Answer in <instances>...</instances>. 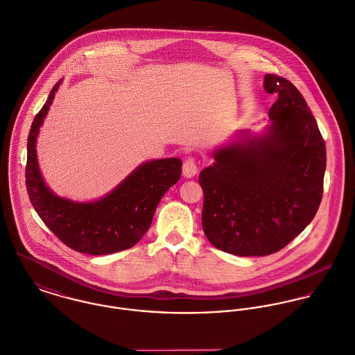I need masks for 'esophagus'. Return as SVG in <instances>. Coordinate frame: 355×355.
Listing matches in <instances>:
<instances>
[{
	"label": "esophagus",
	"mask_w": 355,
	"mask_h": 355,
	"mask_svg": "<svg viewBox=\"0 0 355 355\" xmlns=\"http://www.w3.org/2000/svg\"><path fill=\"white\" fill-rule=\"evenodd\" d=\"M182 174L184 177L187 178H192L198 174V164H196V160L193 157H188L185 162H184V166H182Z\"/></svg>",
	"instance_id": "obj_1"
}]
</instances>
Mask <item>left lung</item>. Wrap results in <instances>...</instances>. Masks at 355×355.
<instances>
[{"mask_svg":"<svg viewBox=\"0 0 355 355\" xmlns=\"http://www.w3.org/2000/svg\"><path fill=\"white\" fill-rule=\"evenodd\" d=\"M263 87L277 96L265 135L241 132V140L214 150L213 166L199 175L205 234L239 257L280 251L313 220L324 192L327 149L306 100L273 73Z\"/></svg>","mask_w":355,"mask_h":355,"instance_id":"1","label":"left lung"}]
</instances>
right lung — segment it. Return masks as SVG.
<instances>
[{"mask_svg":"<svg viewBox=\"0 0 355 355\" xmlns=\"http://www.w3.org/2000/svg\"><path fill=\"white\" fill-rule=\"evenodd\" d=\"M60 82L51 90L30 129L26 166L30 202L44 223L78 252L107 255L132 248L149 229L163 195L181 178L182 160L167 157L145 162L108 195L94 202L79 203L55 195L41 175L35 144Z\"/></svg>","mask_w":355,"mask_h":355,"instance_id":"add662e5","label":"right lung"}]
</instances>
